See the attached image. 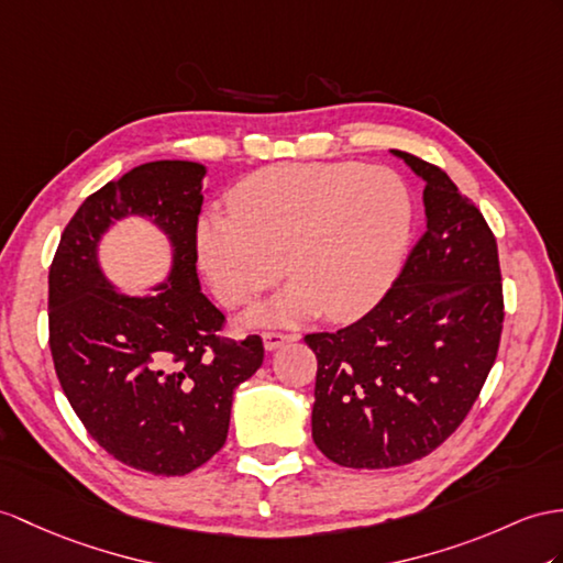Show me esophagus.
<instances>
[{"mask_svg": "<svg viewBox=\"0 0 563 563\" xmlns=\"http://www.w3.org/2000/svg\"><path fill=\"white\" fill-rule=\"evenodd\" d=\"M265 341V351H277L284 344H289V341H296V334H282V332H265L263 334Z\"/></svg>", "mask_w": 563, "mask_h": 563, "instance_id": "1", "label": "esophagus"}]
</instances>
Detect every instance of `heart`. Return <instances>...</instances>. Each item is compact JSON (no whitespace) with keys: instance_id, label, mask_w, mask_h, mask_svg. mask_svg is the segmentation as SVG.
<instances>
[{"instance_id":"1","label":"heart","mask_w":563,"mask_h":563,"mask_svg":"<svg viewBox=\"0 0 563 563\" xmlns=\"http://www.w3.org/2000/svg\"><path fill=\"white\" fill-rule=\"evenodd\" d=\"M410 231L413 198L396 172L355 162L277 164L245 176L231 210L200 219L196 253L224 306L251 303L284 269L294 277L249 312L251 324H294L324 310L353 320L389 291Z\"/></svg>"}]
</instances>
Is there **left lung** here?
<instances>
[{
  "mask_svg": "<svg viewBox=\"0 0 563 563\" xmlns=\"http://www.w3.org/2000/svg\"><path fill=\"white\" fill-rule=\"evenodd\" d=\"M424 184V234L385 298L318 355L312 440L346 468H394L440 446L497 358L504 298L483 212L434 164L391 150Z\"/></svg>",
  "mask_w": 563,
  "mask_h": 563,
  "instance_id": "left-lung-1",
  "label": "left lung"
}]
</instances>
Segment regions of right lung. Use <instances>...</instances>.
Returning <instances> with one entry per match:
<instances>
[{"label": "right lung", "mask_w": 563, "mask_h": 563, "mask_svg": "<svg viewBox=\"0 0 563 563\" xmlns=\"http://www.w3.org/2000/svg\"><path fill=\"white\" fill-rule=\"evenodd\" d=\"M208 167L157 159L84 200L49 267V349L68 404L109 456L186 475L227 442L231 401L263 365V339H219L224 314L200 291L196 231ZM139 216L170 243V269L145 295L106 277L99 245Z\"/></svg>", "instance_id": "right-lung-1"}]
</instances>
